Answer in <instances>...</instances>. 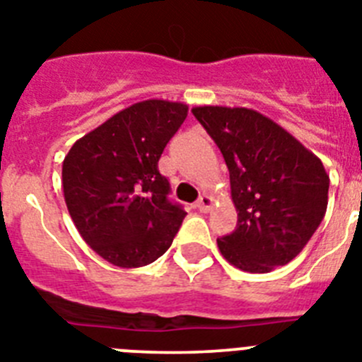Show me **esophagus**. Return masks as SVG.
Returning a JSON list of instances; mask_svg holds the SVG:
<instances>
[{"mask_svg": "<svg viewBox=\"0 0 362 362\" xmlns=\"http://www.w3.org/2000/svg\"><path fill=\"white\" fill-rule=\"evenodd\" d=\"M196 209L199 212H209L212 209V197L211 196H206V194H203L199 199H197L196 203Z\"/></svg>", "mask_w": 362, "mask_h": 362, "instance_id": "esophagus-1", "label": "esophagus"}]
</instances>
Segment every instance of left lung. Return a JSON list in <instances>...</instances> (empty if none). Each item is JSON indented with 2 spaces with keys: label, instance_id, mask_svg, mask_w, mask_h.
Returning <instances> with one entry per match:
<instances>
[{
  "label": "left lung",
  "instance_id": "obj_1",
  "mask_svg": "<svg viewBox=\"0 0 362 362\" xmlns=\"http://www.w3.org/2000/svg\"><path fill=\"white\" fill-rule=\"evenodd\" d=\"M194 117L223 153L238 212L219 252L247 273L286 265L310 242L328 206L322 160L269 117L247 107L197 106Z\"/></svg>",
  "mask_w": 362,
  "mask_h": 362
}]
</instances>
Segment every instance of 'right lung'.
<instances>
[{
    "label": "right lung",
    "mask_w": 362,
    "mask_h": 362,
    "mask_svg": "<svg viewBox=\"0 0 362 362\" xmlns=\"http://www.w3.org/2000/svg\"><path fill=\"white\" fill-rule=\"evenodd\" d=\"M188 115L183 102L143 100L78 139L62 165L67 211L93 251L134 269L168 251L187 212L168 199L160 153Z\"/></svg>",
    "instance_id": "obj_1"
}]
</instances>
